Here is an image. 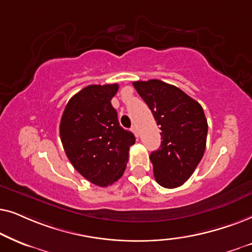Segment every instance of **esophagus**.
I'll return each instance as SVG.
<instances>
[{
  "label": "esophagus",
  "instance_id": "obj_1",
  "mask_svg": "<svg viewBox=\"0 0 252 252\" xmlns=\"http://www.w3.org/2000/svg\"><path fill=\"white\" fill-rule=\"evenodd\" d=\"M131 131L135 133V136L136 137H138L139 136V132H138V128H137L136 126H132V128H131Z\"/></svg>",
  "mask_w": 252,
  "mask_h": 252
}]
</instances>
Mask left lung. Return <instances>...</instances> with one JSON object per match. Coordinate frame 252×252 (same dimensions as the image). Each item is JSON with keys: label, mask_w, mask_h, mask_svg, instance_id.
Returning <instances> with one entry per match:
<instances>
[{"label": "left lung", "mask_w": 252, "mask_h": 252, "mask_svg": "<svg viewBox=\"0 0 252 252\" xmlns=\"http://www.w3.org/2000/svg\"><path fill=\"white\" fill-rule=\"evenodd\" d=\"M132 84L160 126L162 142L150 156L154 179L168 189L182 186L205 152L207 120L203 107L179 87L159 79Z\"/></svg>", "instance_id": "8db88e82"}]
</instances>
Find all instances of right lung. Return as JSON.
<instances>
[{"label": "right lung", "mask_w": 252, "mask_h": 252, "mask_svg": "<svg viewBox=\"0 0 252 252\" xmlns=\"http://www.w3.org/2000/svg\"><path fill=\"white\" fill-rule=\"evenodd\" d=\"M119 85H89L66 103L60 123V136L75 169L99 187L116 182L126 170L131 131L124 130L110 100Z\"/></svg>", "instance_id": "right-lung-1"}]
</instances>
